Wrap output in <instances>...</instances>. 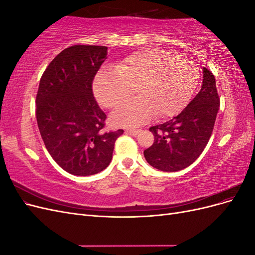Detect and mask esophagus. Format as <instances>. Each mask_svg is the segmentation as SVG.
Instances as JSON below:
<instances>
[{"mask_svg":"<svg viewBox=\"0 0 255 255\" xmlns=\"http://www.w3.org/2000/svg\"><path fill=\"white\" fill-rule=\"evenodd\" d=\"M140 130L141 129H139V128H127L126 129V133L127 134H129V135H137L138 133H139L140 132Z\"/></svg>","mask_w":255,"mask_h":255,"instance_id":"obj_1","label":"esophagus"}]
</instances>
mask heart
I'll return each instance as SVG.
<instances>
[{
    "label": "heart",
    "instance_id": "1",
    "mask_svg": "<svg viewBox=\"0 0 255 255\" xmlns=\"http://www.w3.org/2000/svg\"><path fill=\"white\" fill-rule=\"evenodd\" d=\"M199 82V70L191 61L173 54L145 49L137 51L100 72L94 81L97 101L114 109L132 94L138 98L119 105L111 116L113 123L139 126L154 115L166 119L180 113L191 98Z\"/></svg>",
    "mask_w": 255,
    "mask_h": 255
}]
</instances>
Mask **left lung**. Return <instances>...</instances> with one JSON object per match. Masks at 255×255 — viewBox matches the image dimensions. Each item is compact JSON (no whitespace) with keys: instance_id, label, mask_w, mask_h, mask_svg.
<instances>
[{"instance_id":"1","label":"left lung","mask_w":255,"mask_h":255,"mask_svg":"<svg viewBox=\"0 0 255 255\" xmlns=\"http://www.w3.org/2000/svg\"><path fill=\"white\" fill-rule=\"evenodd\" d=\"M219 105L215 76L203 68L199 94L171 120L149 128L154 142L143 151L145 160L166 172L179 171L191 165L210 140Z\"/></svg>"}]
</instances>
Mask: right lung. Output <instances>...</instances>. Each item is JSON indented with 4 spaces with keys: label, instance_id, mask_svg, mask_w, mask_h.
I'll use <instances>...</instances> for the list:
<instances>
[{
    "label": "right lung",
    "instance_id": "add662e5",
    "mask_svg": "<svg viewBox=\"0 0 255 255\" xmlns=\"http://www.w3.org/2000/svg\"><path fill=\"white\" fill-rule=\"evenodd\" d=\"M107 47L76 44L61 51L43 72L36 97V118L52 158L73 175L101 172L113 158L123 129L104 133L105 113L92 94V81Z\"/></svg>",
    "mask_w": 255,
    "mask_h": 255
}]
</instances>
